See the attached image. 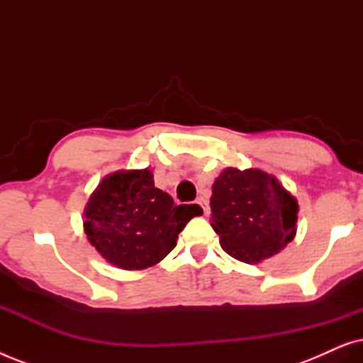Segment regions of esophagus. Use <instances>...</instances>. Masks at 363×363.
<instances>
[{"label": "esophagus", "mask_w": 363, "mask_h": 363, "mask_svg": "<svg viewBox=\"0 0 363 363\" xmlns=\"http://www.w3.org/2000/svg\"><path fill=\"white\" fill-rule=\"evenodd\" d=\"M196 203H198V205H200V206L203 208V213H205V215H208V213H210V205H208L206 198H203V196H198V198H196Z\"/></svg>", "instance_id": "34e87169"}]
</instances>
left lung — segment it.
<instances>
[{
	"mask_svg": "<svg viewBox=\"0 0 363 363\" xmlns=\"http://www.w3.org/2000/svg\"><path fill=\"white\" fill-rule=\"evenodd\" d=\"M211 226L228 255L261 262L294 240L297 200L269 173L225 168L213 183Z\"/></svg>",
	"mask_w": 363,
	"mask_h": 363,
	"instance_id": "obj_1",
	"label": "left lung"
}]
</instances>
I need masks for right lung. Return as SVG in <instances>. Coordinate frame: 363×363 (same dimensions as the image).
Wrapping results in <instances>:
<instances>
[{
	"label": "right lung",
	"mask_w": 363,
	"mask_h": 363,
	"mask_svg": "<svg viewBox=\"0 0 363 363\" xmlns=\"http://www.w3.org/2000/svg\"><path fill=\"white\" fill-rule=\"evenodd\" d=\"M198 205H175L158 190L148 168L111 173L99 183L84 210V231L104 259L121 269H145L177 246L178 235Z\"/></svg>",
	"instance_id": "obj_1"
}]
</instances>
